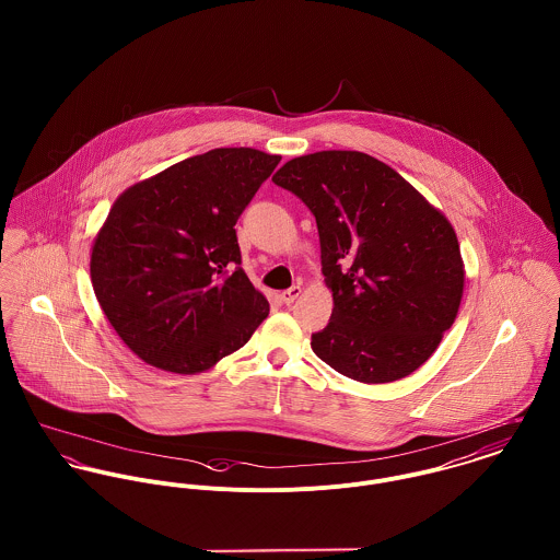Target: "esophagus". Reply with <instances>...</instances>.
Here are the masks:
<instances>
[{
	"mask_svg": "<svg viewBox=\"0 0 560 560\" xmlns=\"http://www.w3.org/2000/svg\"><path fill=\"white\" fill-rule=\"evenodd\" d=\"M300 293H302V287H291V289H287V291H282V295H280V300H282V304H287V306H291L298 298H300Z\"/></svg>",
	"mask_w": 560,
	"mask_h": 560,
	"instance_id": "obj_1",
	"label": "esophagus"
}]
</instances>
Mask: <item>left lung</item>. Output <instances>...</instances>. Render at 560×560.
<instances>
[{
	"label": "left lung",
	"mask_w": 560,
	"mask_h": 560,
	"mask_svg": "<svg viewBox=\"0 0 560 560\" xmlns=\"http://www.w3.org/2000/svg\"><path fill=\"white\" fill-rule=\"evenodd\" d=\"M273 183L295 194L319 229L329 323L313 351L345 377L388 384L438 349L464 295L451 222L397 170L358 151L287 161Z\"/></svg>",
	"instance_id": "left-lung-1"
}]
</instances>
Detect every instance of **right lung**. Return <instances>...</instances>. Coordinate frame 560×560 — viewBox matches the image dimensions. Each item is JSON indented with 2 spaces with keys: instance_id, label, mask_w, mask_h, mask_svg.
<instances>
[{
  "instance_id": "obj_1",
  "label": "right lung",
  "mask_w": 560,
  "mask_h": 560,
  "mask_svg": "<svg viewBox=\"0 0 560 560\" xmlns=\"http://www.w3.org/2000/svg\"><path fill=\"white\" fill-rule=\"evenodd\" d=\"M280 155L213 149L118 196L98 231L94 295L125 345L194 375L243 347L269 302L241 269L235 224Z\"/></svg>"
}]
</instances>
